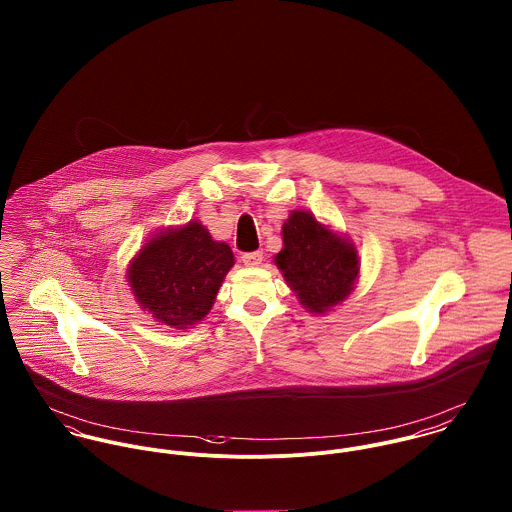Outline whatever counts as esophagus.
<instances>
[{
    "label": "esophagus",
    "mask_w": 512,
    "mask_h": 512,
    "mask_svg": "<svg viewBox=\"0 0 512 512\" xmlns=\"http://www.w3.org/2000/svg\"><path fill=\"white\" fill-rule=\"evenodd\" d=\"M262 260H264V254L258 250V252H246V254H242V262H244V266H250V268H254V266H260L262 264Z\"/></svg>",
    "instance_id": "esophagus-1"
}]
</instances>
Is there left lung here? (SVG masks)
Masks as SVG:
<instances>
[{
    "label": "left lung",
    "mask_w": 512,
    "mask_h": 512,
    "mask_svg": "<svg viewBox=\"0 0 512 512\" xmlns=\"http://www.w3.org/2000/svg\"><path fill=\"white\" fill-rule=\"evenodd\" d=\"M284 248L274 256L297 301L313 315L339 307L359 280V250L351 238L307 211H292L282 226Z\"/></svg>",
    "instance_id": "1"
}]
</instances>
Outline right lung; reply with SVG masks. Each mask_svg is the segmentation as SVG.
Instances as JSON below:
<instances>
[{"instance_id":"add662e5","label":"right lung","mask_w":512,"mask_h":512,"mask_svg":"<svg viewBox=\"0 0 512 512\" xmlns=\"http://www.w3.org/2000/svg\"><path fill=\"white\" fill-rule=\"evenodd\" d=\"M232 266L230 246L215 240L199 220H189L149 236L130 260L126 280L140 309L155 321L191 329L213 309Z\"/></svg>"}]
</instances>
